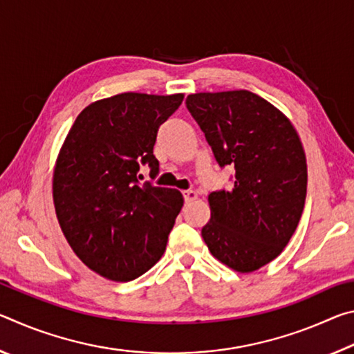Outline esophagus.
<instances>
[{
	"instance_id": "34e87169",
	"label": "esophagus",
	"mask_w": 354,
	"mask_h": 354,
	"mask_svg": "<svg viewBox=\"0 0 354 354\" xmlns=\"http://www.w3.org/2000/svg\"><path fill=\"white\" fill-rule=\"evenodd\" d=\"M183 196H184L185 203H192V201H195L196 198H198V194H196L195 190H184Z\"/></svg>"
}]
</instances>
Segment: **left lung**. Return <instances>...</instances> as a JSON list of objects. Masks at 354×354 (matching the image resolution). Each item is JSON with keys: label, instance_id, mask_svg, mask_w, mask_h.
Instances as JSON below:
<instances>
[{"label": "left lung", "instance_id": "8db88e82", "mask_svg": "<svg viewBox=\"0 0 354 354\" xmlns=\"http://www.w3.org/2000/svg\"><path fill=\"white\" fill-rule=\"evenodd\" d=\"M185 104L218 165L236 170L231 190L209 195L201 236L232 270H259L283 253L303 214L308 165L297 129L248 91L192 93Z\"/></svg>", "mask_w": 354, "mask_h": 354}]
</instances>
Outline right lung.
<instances>
[{
    "mask_svg": "<svg viewBox=\"0 0 354 354\" xmlns=\"http://www.w3.org/2000/svg\"><path fill=\"white\" fill-rule=\"evenodd\" d=\"M184 93L127 92L88 104L76 117L53 170V203L75 254L111 281H131L162 257L184 198L176 189L139 184L159 127Z\"/></svg>",
    "mask_w": 354,
    "mask_h": 354,
    "instance_id": "add662e5",
    "label": "right lung"
}]
</instances>
